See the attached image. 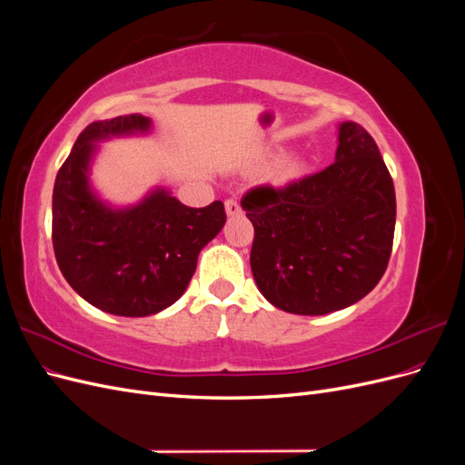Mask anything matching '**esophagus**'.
<instances>
[{"label":"esophagus","instance_id":"34e87169","mask_svg":"<svg viewBox=\"0 0 465 465\" xmlns=\"http://www.w3.org/2000/svg\"><path fill=\"white\" fill-rule=\"evenodd\" d=\"M224 211H227L229 217H236V215L242 213V207L236 200H227V202H224Z\"/></svg>","mask_w":465,"mask_h":465}]
</instances>
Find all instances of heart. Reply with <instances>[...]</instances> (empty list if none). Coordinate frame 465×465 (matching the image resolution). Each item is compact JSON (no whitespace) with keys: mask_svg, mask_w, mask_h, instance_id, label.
<instances>
[{"mask_svg":"<svg viewBox=\"0 0 465 465\" xmlns=\"http://www.w3.org/2000/svg\"><path fill=\"white\" fill-rule=\"evenodd\" d=\"M275 159V153L272 151H265V153H260L258 157L250 163V171L256 173V171H262V168H267L271 163ZM308 171V163L304 157H301V154H283V157L277 159L274 164L272 165L270 171H267L265 174V180L267 184H272L273 188H289L292 184H297V182H301L304 178Z\"/></svg>","mask_w":465,"mask_h":465,"instance_id":"1","label":"heart"}]
</instances>
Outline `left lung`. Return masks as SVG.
<instances>
[{"mask_svg":"<svg viewBox=\"0 0 465 465\" xmlns=\"http://www.w3.org/2000/svg\"><path fill=\"white\" fill-rule=\"evenodd\" d=\"M252 275L279 311L323 316L359 302L382 279L396 227V192L369 132L337 125L335 163L283 190L256 188Z\"/></svg>","mask_w":465,"mask_h":465,"instance_id":"1","label":"left lung"}]
</instances>
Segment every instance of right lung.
Wrapping results in <instances>:
<instances>
[{
	"instance_id": "add662e5",
	"label": "right lung",
	"mask_w": 465,
	"mask_h": 465,
	"mask_svg": "<svg viewBox=\"0 0 465 465\" xmlns=\"http://www.w3.org/2000/svg\"><path fill=\"white\" fill-rule=\"evenodd\" d=\"M153 120L128 114L89 124L55 176L52 242L72 289L108 314L153 316L184 294L200 252L224 227V207L193 209L171 188L153 186L142 200L116 205L93 186V163L114 137L149 135Z\"/></svg>"
}]
</instances>
